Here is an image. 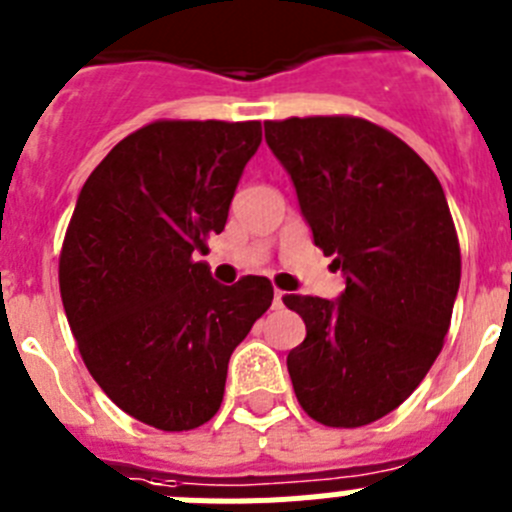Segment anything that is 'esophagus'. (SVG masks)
<instances>
[{"label":"esophagus","mask_w":512,"mask_h":512,"mask_svg":"<svg viewBox=\"0 0 512 512\" xmlns=\"http://www.w3.org/2000/svg\"><path fill=\"white\" fill-rule=\"evenodd\" d=\"M283 303H285V293H283V290H275V298H272V305H275V308H283Z\"/></svg>","instance_id":"1"}]
</instances>
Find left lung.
Instances as JSON below:
<instances>
[{
	"label": "left lung",
	"mask_w": 512,
	"mask_h": 512,
	"mask_svg": "<svg viewBox=\"0 0 512 512\" xmlns=\"http://www.w3.org/2000/svg\"><path fill=\"white\" fill-rule=\"evenodd\" d=\"M313 242L346 275L338 300L285 295L305 321L288 353L295 396L326 427H364L407 399L444 346L460 242L417 151L353 116L267 121Z\"/></svg>",
	"instance_id": "8db88e82"
}]
</instances>
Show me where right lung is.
<instances>
[{
    "mask_svg": "<svg viewBox=\"0 0 512 512\" xmlns=\"http://www.w3.org/2000/svg\"><path fill=\"white\" fill-rule=\"evenodd\" d=\"M260 141V121H154L80 189L60 252L62 305L90 376L148 427L209 422L229 356L272 303L267 278L219 285L197 260Z\"/></svg>",
    "mask_w": 512,
    "mask_h": 512,
    "instance_id": "add662e5",
    "label": "right lung"
}]
</instances>
